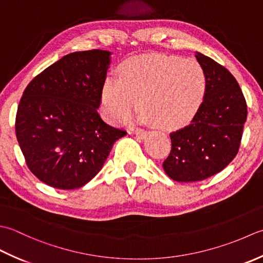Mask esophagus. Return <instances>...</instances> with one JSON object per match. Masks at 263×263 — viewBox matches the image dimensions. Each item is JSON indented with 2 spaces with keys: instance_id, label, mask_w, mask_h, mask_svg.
I'll return each mask as SVG.
<instances>
[{
  "instance_id": "34e87169",
  "label": "esophagus",
  "mask_w": 263,
  "mask_h": 263,
  "mask_svg": "<svg viewBox=\"0 0 263 263\" xmlns=\"http://www.w3.org/2000/svg\"><path fill=\"white\" fill-rule=\"evenodd\" d=\"M135 135H136L138 138L144 139V138H146V136H147V132L143 130V129H137V130H135Z\"/></svg>"
}]
</instances>
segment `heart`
I'll return each instance as SVG.
<instances>
[{"label":"heart","instance_id":"heart-1","mask_svg":"<svg viewBox=\"0 0 263 263\" xmlns=\"http://www.w3.org/2000/svg\"><path fill=\"white\" fill-rule=\"evenodd\" d=\"M206 77L199 62L164 55L132 58L119 67V78L109 77L101 90V110L110 124L127 119L137 108L139 121L162 130L185 126L200 109Z\"/></svg>","mask_w":263,"mask_h":263}]
</instances>
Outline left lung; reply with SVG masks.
Instances as JSON below:
<instances>
[{
  "instance_id": "obj_1",
  "label": "left lung",
  "mask_w": 263,
  "mask_h": 263,
  "mask_svg": "<svg viewBox=\"0 0 263 263\" xmlns=\"http://www.w3.org/2000/svg\"><path fill=\"white\" fill-rule=\"evenodd\" d=\"M206 90L191 124L170 134L171 151L163 169L176 181H200L218 174L238 152L248 117L237 80L211 58L196 52Z\"/></svg>"
}]
</instances>
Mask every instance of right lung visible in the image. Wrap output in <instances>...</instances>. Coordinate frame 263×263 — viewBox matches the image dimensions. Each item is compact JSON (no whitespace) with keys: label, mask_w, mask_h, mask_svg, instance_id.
<instances>
[{"label":"right lung","mask_w":263,"mask_h":263,"mask_svg":"<svg viewBox=\"0 0 263 263\" xmlns=\"http://www.w3.org/2000/svg\"><path fill=\"white\" fill-rule=\"evenodd\" d=\"M111 52H73L46 68L26 87L15 135L29 170L59 190L86 185L99 174L125 130L98 114Z\"/></svg>","instance_id":"1"}]
</instances>
